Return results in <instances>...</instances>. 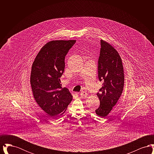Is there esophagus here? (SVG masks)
I'll list each match as a JSON object with an SVG mask.
<instances>
[{"instance_id": "1", "label": "esophagus", "mask_w": 154, "mask_h": 154, "mask_svg": "<svg viewBox=\"0 0 154 154\" xmlns=\"http://www.w3.org/2000/svg\"><path fill=\"white\" fill-rule=\"evenodd\" d=\"M87 95H88V94H87L85 91H81L80 92V95L82 96H87Z\"/></svg>"}]
</instances>
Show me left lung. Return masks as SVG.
<instances>
[{"mask_svg":"<svg viewBox=\"0 0 154 154\" xmlns=\"http://www.w3.org/2000/svg\"><path fill=\"white\" fill-rule=\"evenodd\" d=\"M98 78L102 87L97 93L100 106L95 110L102 118L106 117L122 93L124 84V68L117 50L110 44L100 40V52L98 60Z\"/></svg>","mask_w":154,"mask_h":154,"instance_id":"1","label":"left lung"}]
</instances>
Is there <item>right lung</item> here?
I'll use <instances>...</instances> for the list:
<instances>
[{
	"mask_svg": "<svg viewBox=\"0 0 154 154\" xmlns=\"http://www.w3.org/2000/svg\"><path fill=\"white\" fill-rule=\"evenodd\" d=\"M76 40H54L45 44L37 55L31 70L33 96L42 109L52 118L62 115L72 100L60 78L65 69V57Z\"/></svg>",
	"mask_w": 154,
	"mask_h": 154,
	"instance_id": "obj_1",
	"label": "right lung"
}]
</instances>
